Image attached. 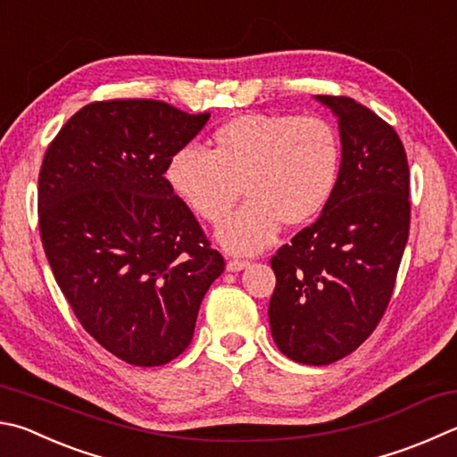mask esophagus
<instances>
[{
    "mask_svg": "<svg viewBox=\"0 0 457 457\" xmlns=\"http://www.w3.org/2000/svg\"><path fill=\"white\" fill-rule=\"evenodd\" d=\"M245 268H250V262L247 260H236V257L228 260V271H242Z\"/></svg>",
    "mask_w": 457,
    "mask_h": 457,
    "instance_id": "obj_1",
    "label": "esophagus"
}]
</instances>
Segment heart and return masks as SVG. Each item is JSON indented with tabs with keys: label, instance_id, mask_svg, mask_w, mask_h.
Wrapping results in <instances>:
<instances>
[{
	"label": "heart",
	"instance_id": "heart-1",
	"mask_svg": "<svg viewBox=\"0 0 457 457\" xmlns=\"http://www.w3.org/2000/svg\"><path fill=\"white\" fill-rule=\"evenodd\" d=\"M342 173L336 128L318 115L242 113L212 136L210 154L179 147L165 165V181L202 221L218 226L220 244L236 253H255L273 244L284 221L312 223L326 210Z\"/></svg>",
	"mask_w": 457,
	"mask_h": 457
}]
</instances>
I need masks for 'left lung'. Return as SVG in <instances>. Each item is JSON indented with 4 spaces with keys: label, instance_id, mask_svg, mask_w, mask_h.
I'll list each match as a JSON object with an SVG mask.
<instances>
[{
    "label": "left lung",
    "instance_id": "1",
    "mask_svg": "<svg viewBox=\"0 0 457 457\" xmlns=\"http://www.w3.org/2000/svg\"><path fill=\"white\" fill-rule=\"evenodd\" d=\"M318 99L337 115L342 173L320 218L270 262L273 342L305 366L342 360L371 336L410 236V168L400 136L352 97Z\"/></svg>",
    "mask_w": 457,
    "mask_h": 457
}]
</instances>
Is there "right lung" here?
I'll return each instance as SVG.
<instances>
[{"instance_id": "add662e5", "label": "right lung", "mask_w": 457, "mask_h": 457, "mask_svg": "<svg viewBox=\"0 0 457 457\" xmlns=\"http://www.w3.org/2000/svg\"><path fill=\"white\" fill-rule=\"evenodd\" d=\"M207 120L157 99L94 102L41 163L39 236L57 286L87 334L131 366L186 352L226 268L163 176Z\"/></svg>"}]
</instances>
